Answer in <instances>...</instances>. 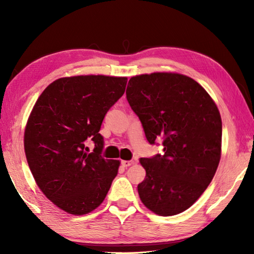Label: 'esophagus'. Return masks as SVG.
Listing matches in <instances>:
<instances>
[{"label":"esophagus","instance_id":"obj_1","mask_svg":"<svg viewBox=\"0 0 254 254\" xmlns=\"http://www.w3.org/2000/svg\"><path fill=\"white\" fill-rule=\"evenodd\" d=\"M134 164V161L133 160H122L121 161V165L123 166V167H130V166H132Z\"/></svg>","mask_w":254,"mask_h":254}]
</instances>
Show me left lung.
<instances>
[{"label":"left lung","instance_id":"8db88e82","mask_svg":"<svg viewBox=\"0 0 254 254\" xmlns=\"http://www.w3.org/2000/svg\"><path fill=\"white\" fill-rule=\"evenodd\" d=\"M127 99L147 141L163 138L164 154L141 158L146 171L137 186L142 203L160 216L191 207L217 170L222 118L212 97L193 78L155 72L128 80Z\"/></svg>","mask_w":254,"mask_h":254}]
</instances>
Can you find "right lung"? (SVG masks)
<instances>
[{
  "mask_svg": "<svg viewBox=\"0 0 254 254\" xmlns=\"http://www.w3.org/2000/svg\"><path fill=\"white\" fill-rule=\"evenodd\" d=\"M127 77H61L42 91L24 133L27 163L41 192L68 214L93 212L104 202L120 161L101 157L107 111L126 91ZM95 147L89 152L87 142Z\"/></svg>",
  "mask_w": 254,
  "mask_h": 254,
  "instance_id": "1",
  "label": "right lung"
}]
</instances>
